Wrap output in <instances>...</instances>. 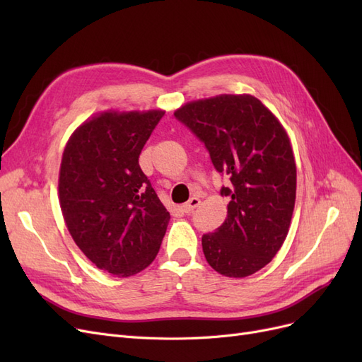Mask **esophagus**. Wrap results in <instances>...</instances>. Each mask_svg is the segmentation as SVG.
<instances>
[{
    "mask_svg": "<svg viewBox=\"0 0 362 362\" xmlns=\"http://www.w3.org/2000/svg\"><path fill=\"white\" fill-rule=\"evenodd\" d=\"M199 204H201L199 198H192V199H189V202H185L181 208H182L184 213H192L194 208L199 206Z\"/></svg>",
    "mask_w": 362,
    "mask_h": 362,
    "instance_id": "esophagus-1",
    "label": "esophagus"
}]
</instances>
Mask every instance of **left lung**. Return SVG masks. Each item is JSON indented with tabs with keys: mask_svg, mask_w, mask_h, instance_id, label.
Wrapping results in <instances>:
<instances>
[{
	"mask_svg": "<svg viewBox=\"0 0 362 362\" xmlns=\"http://www.w3.org/2000/svg\"><path fill=\"white\" fill-rule=\"evenodd\" d=\"M210 152L231 187L225 222L204 234V255L217 273L246 278L267 266L288 234L296 201V161L279 119L258 98L217 95L175 110Z\"/></svg>",
	"mask_w": 362,
	"mask_h": 362,
	"instance_id": "left-lung-1",
	"label": "left lung"
}]
</instances>
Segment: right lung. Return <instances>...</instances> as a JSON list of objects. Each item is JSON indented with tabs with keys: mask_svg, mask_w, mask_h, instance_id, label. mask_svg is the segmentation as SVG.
Segmentation results:
<instances>
[{
	"mask_svg": "<svg viewBox=\"0 0 362 362\" xmlns=\"http://www.w3.org/2000/svg\"><path fill=\"white\" fill-rule=\"evenodd\" d=\"M164 110L98 113L76 128L63 151L59 201L75 245L119 278L156 259L170 214L139 156Z\"/></svg>",
	"mask_w": 362,
	"mask_h": 362,
	"instance_id": "obj_1",
	"label": "right lung"
}]
</instances>
